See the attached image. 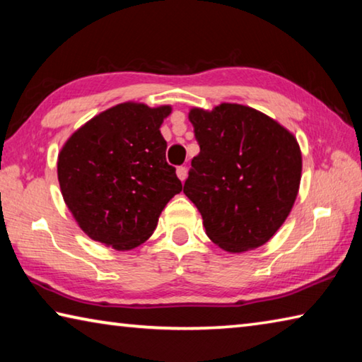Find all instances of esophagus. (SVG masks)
<instances>
[{
  "instance_id": "1",
  "label": "esophagus",
  "mask_w": 362,
  "mask_h": 362,
  "mask_svg": "<svg viewBox=\"0 0 362 362\" xmlns=\"http://www.w3.org/2000/svg\"><path fill=\"white\" fill-rule=\"evenodd\" d=\"M187 168L185 166H180V168H177V177H179V179L182 180V182H185V179H187Z\"/></svg>"
}]
</instances>
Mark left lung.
<instances>
[{
  "label": "left lung",
  "mask_w": 362,
  "mask_h": 362,
  "mask_svg": "<svg viewBox=\"0 0 362 362\" xmlns=\"http://www.w3.org/2000/svg\"><path fill=\"white\" fill-rule=\"evenodd\" d=\"M199 153L183 185L207 236L226 252L269 241L296 203L302 153L297 139L269 116L238 103L192 108Z\"/></svg>",
  "instance_id": "8db88e82"
}]
</instances>
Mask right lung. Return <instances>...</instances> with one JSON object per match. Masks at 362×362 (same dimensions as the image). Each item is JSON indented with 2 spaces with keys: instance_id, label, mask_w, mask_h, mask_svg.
I'll return each mask as SVG.
<instances>
[{
  "instance_id": "right-lung-1",
  "label": "right lung",
  "mask_w": 362,
  "mask_h": 362,
  "mask_svg": "<svg viewBox=\"0 0 362 362\" xmlns=\"http://www.w3.org/2000/svg\"><path fill=\"white\" fill-rule=\"evenodd\" d=\"M170 110L119 103L79 127L60 150L64 201L90 240L116 250L140 246L182 192L159 131Z\"/></svg>"
}]
</instances>
